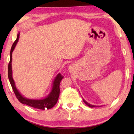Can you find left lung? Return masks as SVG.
<instances>
[{"mask_svg":"<svg viewBox=\"0 0 134 134\" xmlns=\"http://www.w3.org/2000/svg\"><path fill=\"white\" fill-rule=\"evenodd\" d=\"M83 102H85V104H86V105H87L88 106V107H91V108H93V107H96V105H91V104H89V103H88V102H87V101H85V100H84V99H83Z\"/></svg>","mask_w":134,"mask_h":134,"instance_id":"left-lung-1","label":"left lung"}]
</instances>
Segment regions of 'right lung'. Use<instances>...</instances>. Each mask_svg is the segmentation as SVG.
<instances>
[{"mask_svg": "<svg viewBox=\"0 0 134 134\" xmlns=\"http://www.w3.org/2000/svg\"><path fill=\"white\" fill-rule=\"evenodd\" d=\"M19 38V34H18L17 38L13 44L12 48L10 51V62L8 64V79L10 80V84L12 85V87L13 91L15 94L16 98L22 104H26V105L30 106L36 109H41V110H45V109H50L52 108L55 105L57 102L58 97L60 94V83L62 79L63 78V76H62L61 74H57L56 77L55 78L53 82V87L52 89L51 90V92L49 93V94L46 98L43 99H30L25 98L23 96H22L21 93L19 92L16 88L15 83H14V80L12 77V52L15 48V46L17 44L18 40Z\"/></svg>", "mask_w": 134, "mask_h": 134, "instance_id": "right-lung-1", "label": "right lung"}]
</instances>
